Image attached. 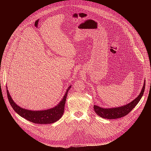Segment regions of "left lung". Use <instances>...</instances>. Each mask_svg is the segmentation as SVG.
<instances>
[{
  "label": "left lung",
  "mask_w": 151,
  "mask_h": 151,
  "mask_svg": "<svg viewBox=\"0 0 151 151\" xmlns=\"http://www.w3.org/2000/svg\"><path fill=\"white\" fill-rule=\"evenodd\" d=\"M145 81L142 86V90L139 94V96L132 101L125 105L112 108H103L97 105H93V109L96 114L104 119H114L121 118L126 115H127L135 107L138 102L142 98L145 89Z\"/></svg>",
  "instance_id": "left-lung-1"
}]
</instances>
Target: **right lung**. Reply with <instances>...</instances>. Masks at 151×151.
Returning <instances> with one entry per match:
<instances>
[{
    "label": "right lung",
    "instance_id": "add662e5",
    "mask_svg": "<svg viewBox=\"0 0 151 151\" xmlns=\"http://www.w3.org/2000/svg\"><path fill=\"white\" fill-rule=\"evenodd\" d=\"M71 85L68 87L64 96H63V99L57 106L51 109L41 111H32L21 108L14 102L10 96L8 89L6 90V92L8 99H9L12 107L20 116L35 124H49L58 121L62 116L63 112H64V107L67 93L71 88Z\"/></svg>",
    "mask_w": 151,
    "mask_h": 151
}]
</instances>
